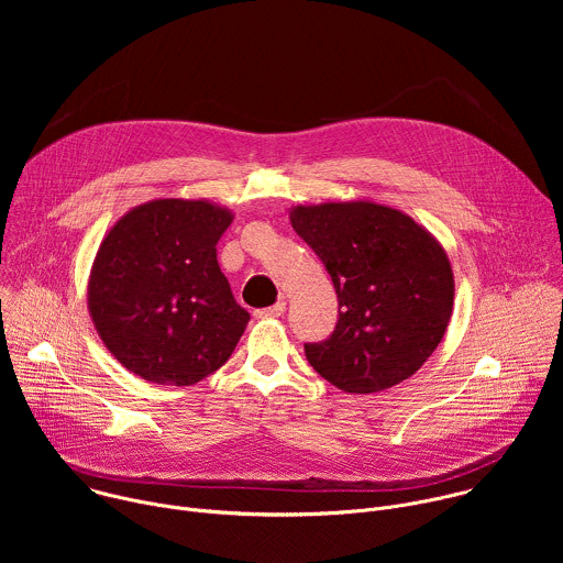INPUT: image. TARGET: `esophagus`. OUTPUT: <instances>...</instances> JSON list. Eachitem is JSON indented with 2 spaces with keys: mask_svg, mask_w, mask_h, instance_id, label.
<instances>
[{
  "mask_svg": "<svg viewBox=\"0 0 563 563\" xmlns=\"http://www.w3.org/2000/svg\"><path fill=\"white\" fill-rule=\"evenodd\" d=\"M283 313H285V300H278L276 305L265 307V309H256L258 318H276V316H283Z\"/></svg>",
  "mask_w": 563,
  "mask_h": 563,
  "instance_id": "obj_1",
  "label": "esophagus"
}]
</instances>
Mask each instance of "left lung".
<instances>
[{
  "label": "left lung",
  "instance_id": "1",
  "mask_svg": "<svg viewBox=\"0 0 563 563\" xmlns=\"http://www.w3.org/2000/svg\"><path fill=\"white\" fill-rule=\"evenodd\" d=\"M289 220L339 296L334 334L305 345L309 365L350 394L383 391L419 372L454 305L439 240L408 213L372 200L296 205Z\"/></svg>",
  "mask_w": 563,
  "mask_h": 563
}]
</instances>
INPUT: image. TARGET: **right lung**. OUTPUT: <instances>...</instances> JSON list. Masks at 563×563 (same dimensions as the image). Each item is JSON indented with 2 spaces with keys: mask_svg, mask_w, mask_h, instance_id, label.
<instances>
[{
  "mask_svg": "<svg viewBox=\"0 0 563 563\" xmlns=\"http://www.w3.org/2000/svg\"><path fill=\"white\" fill-rule=\"evenodd\" d=\"M231 220L205 198H157L109 229L87 302L98 336L129 372L185 387L227 363L250 323L216 258Z\"/></svg>",
  "mask_w": 563,
  "mask_h": 563,
  "instance_id": "add662e5",
  "label": "right lung"
}]
</instances>
